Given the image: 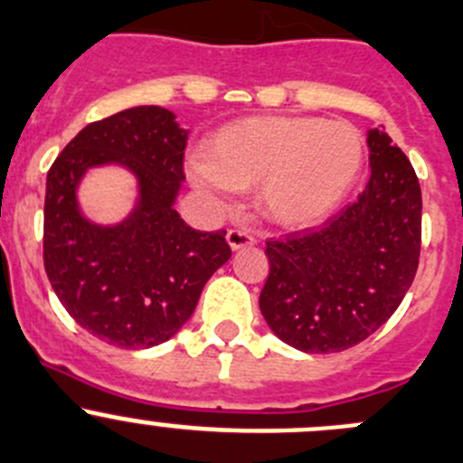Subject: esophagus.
<instances>
[{"instance_id": "obj_1", "label": "esophagus", "mask_w": 463, "mask_h": 463, "mask_svg": "<svg viewBox=\"0 0 463 463\" xmlns=\"http://www.w3.org/2000/svg\"><path fill=\"white\" fill-rule=\"evenodd\" d=\"M226 240H228V244H231L232 251H237V249H244V246L256 244V237H253L249 231H244V228H231V231L226 232Z\"/></svg>"}]
</instances>
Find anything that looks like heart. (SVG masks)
<instances>
[{
  "mask_svg": "<svg viewBox=\"0 0 463 463\" xmlns=\"http://www.w3.org/2000/svg\"><path fill=\"white\" fill-rule=\"evenodd\" d=\"M363 134L345 120L260 116L219 129L205 162L192 164L198 187L251 189L271 222L301 228L340 205L363 166Z\"/></svg>",
  "mask_w": 463,
  "mask_h": 463,
  "instance_id": "obj_1",
  "label": "heart"
}]
</instances>
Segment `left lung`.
Returning a JSON list of instances; mask_svg holds the SVG:
<instances>
[{"label":"left lung","mask_w":463,"mask_h":463,"mask_svg":"<svg viewBox=\"0 0 463 463\" xmlns=\"http://www.w3.org/2000/svg\"><path fill=\"white\" fill-rule=\"evenodd\" d=\"M370 175L317 228L265 241L269 276L260 313L283 343L308 354L354 347L391 319L420 260L422 196L407 155L368 132Z\"/></svg>","instance_id":"1"}]
</instances>
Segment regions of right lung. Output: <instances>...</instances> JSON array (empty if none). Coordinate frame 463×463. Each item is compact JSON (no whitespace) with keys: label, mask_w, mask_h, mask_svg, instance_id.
<instances>
[{"label":"right lung","mask_w":463,"mask_h":463,"mask_svg":"<svg viewBox=\"0 0 463 463\" xmlns=\"http://www.w3.org/2000/svg\"><path fill=\"white\" fill-rule=\"evenodd\" d=\"M187 134L164 107H134L86 125L47 171V279L81 329L114 347H155L178 334L232 253L226 231H194L173 210ZM109 161L133 168L142 198L128 222L100 229L79 214L74 189L86 167Z\"/></svg>","instance_id":"right-lung-1"}]
</instances>
